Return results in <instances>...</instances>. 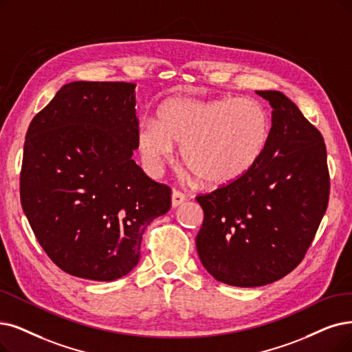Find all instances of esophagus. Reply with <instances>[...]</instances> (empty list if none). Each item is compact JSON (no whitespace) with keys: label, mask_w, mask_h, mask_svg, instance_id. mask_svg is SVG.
Here are the masks:
<instances>
[{"label":"esophagus","mask_w":352,"mask_h":352,"mask_svg":"<svg viewBox=\"0 0 352 352\" xmlns=\"http://www.w3.org/2000/svg\"><path fill=\"white\" fill-rule=\"evenodd\" d=\"M185 201H186V196H185L184 193H182L180 190H176V189H175V190L172 192V206H173V208L182 205Z\"/></svg>","instance_id":"esophagus-1"}]
</instances>
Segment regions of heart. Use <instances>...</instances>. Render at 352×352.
Masks as SVG:
<instances>
[{"label":"heart","mask_w":352,"mask_h":352,"mask_svg":"<svg viewBox=\"0 0 352 352\" xmlns=\"http://www.w3.org/2000/svg\"><path fill=\"white\" fill-rule=\"evenodd\" d=\"M272 122L252 98L196 100L173 96L156 111V121L138 125L137 146L146 164L159 172L182 144L184 164L209 186L240 179L254 167L269 146Z\"/></svg>","instance_id":"1"}]
</instances>
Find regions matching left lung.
Returning a JSON list of instances; mask_svg holds the SVG:
<instances>
[{
	"mask_svg": "<svg viewBox=\"0 0 352 352\" xmlns=\"http://www.w3.org/2000/svg\"><path fill=\"white\" fill-rule=\"evenodd\" d=\"M273 108L263 157L231 184L196 196L204 209L196 248L218 282L257 287L296 269L329 201L327 146L296 104L257 91Z\"/></svg>",
	"mask_w": 352,
	"mask_h": 352,
	"instance_id": "8db88e82",
	"label": "left lung"
}]
</instances>
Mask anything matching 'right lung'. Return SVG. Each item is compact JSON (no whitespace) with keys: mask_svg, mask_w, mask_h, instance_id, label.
Listing matches in <instances>:
<instances>
[{"mask_svg":"<svg viewBox=\"0 0 352 352\" xmlns=\"http://www.w3.org/2000/svg\"><path fill=\"white\" fill-rule=\"evenodd\" d=\"M135 83L70 82L25 134L20 199L38 244L63 272L98 282L130 273L172 189L131 159Z\"/></svg>","mask_w":352,"mask_h":352,"instance_id":"obj_1","label":"right lung"}]
</instances>
